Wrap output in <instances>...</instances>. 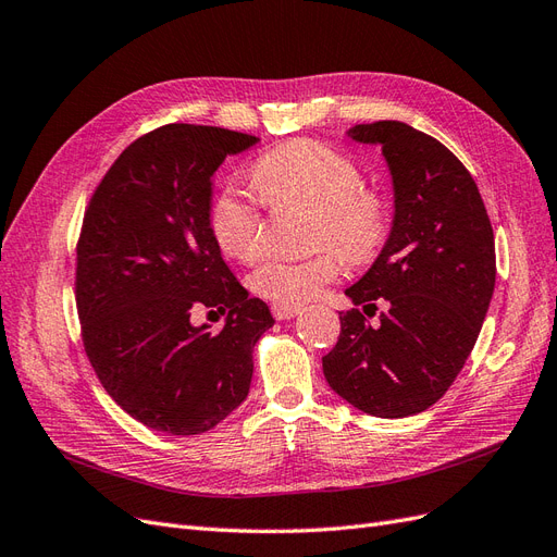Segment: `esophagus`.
<instances>
[{"mask_svg":"<svg viewBox=\"0 0 557 557\" xmlns=\"http://www.w3.org/2000/svg\"><path fill=\"white\" fill-rule=\"evenodd\" d=\"M272 313H274L276 320H290V318L299 315L301 309L295 307V305H274V307H272Z\"/></svg>","mask_w":557,"mask_h":557,"instance_id":"1","label":"esophagus"}]
</instances>
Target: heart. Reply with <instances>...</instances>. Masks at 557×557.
<instances>
[{"label":"heart","mask_w":557,"mask_h":557,"mask_svg":"<svg viewBox=\"0 0 557 557\" xmlns=\"http://www.w3.org/2000/svg\"><path fill=\"white\" fill-rule=\"evenodd\" d=\"M252 183L258 194L230 183L211 205V234L230 258L250 260L258 252L264 232L262 199L269 205L299 201L311 207L313 246H327L350 264L372 262L391 237L387 199L362 188L360 164L334 146L311 139L281 144L252 164ZM332 250L307 260L264 258L248 276L250 290L274 305L309 301L342 272Z\"/></svg>","instance_id":"obj_1"}]
</instances>
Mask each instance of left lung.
<instances>
[{"label": "left lung", "mask_w": 557, "mask_h": 557, "mask_svg": "<svg viewBox=\"0 0 557 557\" xmlns=\"http://www.w3.org/2000/svg\"><path fill=\"white\" fill-rule=\"evenodd\" d=\"M381 146L393 178L391 237L346 288L356 307L386 309L380 325L339 313V342L323 358L332 391L376 418L430 409L460 374L495 290V237L474 178L450 150L399 121L350 127Z\"/></svg>", "instance_id": "left-lung-1"}]
</instances>
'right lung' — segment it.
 <instances>
[{
	"label": "right lung",
	"instance_id": "obj_1",
	"mask_svg": "<svg viewBox=\"0 0 557 557\" xmlns=\"http://www.w3.org/2000/svg\"><path fill=\"white\" fill-rule=\"evenodd\" d=\"M258 141L162 125L117 156L83 218V346L117 407L150 430L201 434L248 397L252 348L274 318L230 272L209 213L218 166ZM199 308L227 312L224 330L195 326Z\"/></svg>",
	"mask_w": 557,
	"mask_h": 557
}]
</instances>
